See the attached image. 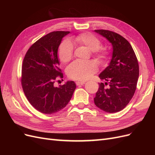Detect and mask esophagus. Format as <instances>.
Segmentation results:
<instances>
[{"label":"esophagus","mask_w":155,"mask_h":155,"mask_svg":"<svg viewBox=\"0 0 155 155\" xmlns=\"http://www.w3.org/2000/svg\"><path fill=\"white\" fill-rule=\"evenodd\" d=\"M76 83L77 85H83L85 83V81H77Z\"/></svg>","instance_id":"esophagus-1"}]
</instances>
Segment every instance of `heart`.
Segmentation results:
<instances>
[{
  "mask_svg": "<svg viewBox=\"0 0 155 155\" xmlns=\"http://www.w3.org/2000/svg\"><path fill=\"white\" fill-rule=\"evenodd\" d=\"M72 43L85 46L88 50L93 51L94 55L98 60L104 61L107 58V51L105 49L100 48V40L91 33H83L77 35L72 39ZM72 45L67 40L64 41L61 44L58 50V57L60 61L63 63L68 62L72 59ZM96 71L97 65L91 61H76L67 68V74L70 78L80 81L86 80Z\"/></svg>",
  "mask_w": 155,
  "mask_h": 155,
  "instance_id": "obj_1",
  "label": "heart"
}]
</instances>
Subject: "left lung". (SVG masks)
<instances>
[{"label": "left lung", "mask_w": 155, "mask_h": 155, "mask_svg": "<svg viewBox=\"0 0 155 155\" xmlns=\"http://www.w3.org/2000/svg\"><path fill=\"white\" fill-rule=\"evenodd\" d=\"M94 31L112 46L110 61L99 75L106 82L100 84L94 101L101 110L114 113L124 109L134 95L139 76L138 60L132 46L122 36L109 30ZM105 84L109 87L105 88Z\"/></svg>", "instance_id": "1"}]
</instances>
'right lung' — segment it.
I'll return each mask as SVG.
<instances>
[{
	"mask_svg": "<svg viewBox=\"0 0 155 155\" xmlns=\"http://www.w3.org/2000/svg\"><path fill=\"white\" fill-rule=\"evenodd\" d=\"M68 34L53 31L41 37L28 50L23 60V91L30 104L42 113L54 114L64 109L76 88L73 81L54 86L55 78L63 77L58 52L62 39Z\"/></svg>",
	"mask_w": 155,
	"mask_h": 155,
	"instance_id": "1",
	"label": "right lung"
}]
</instances>
